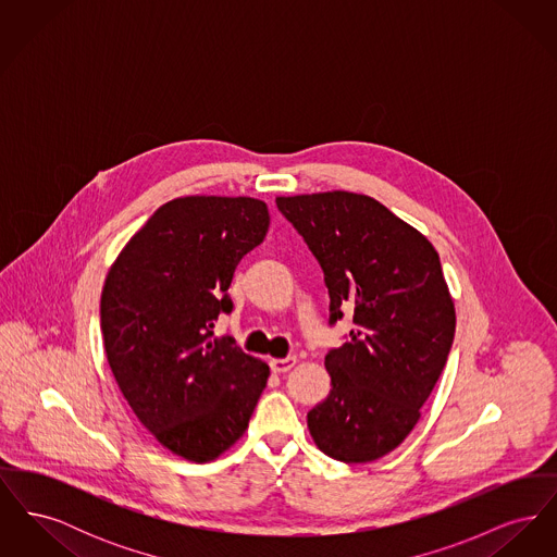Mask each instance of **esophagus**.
I'll return each mask as SVG.
<instances>
[{
  "label": "esophagus",
  "mask_w": 557,
  "mask_h": 557,
  "mask_svg": "<svg viewBox=\"0 0 557 557\" xmlns=\"http://www.w3.org/2000/svg\"><path fill=\"white\" fill-rule=\"evenodd\" d=\"M294 366H296V357L271 359V361H269V368H271V371H275V373H286V371L292 370Z\"/></svg>",
  "instance_id": "esophagus-1"
}]
</instances>
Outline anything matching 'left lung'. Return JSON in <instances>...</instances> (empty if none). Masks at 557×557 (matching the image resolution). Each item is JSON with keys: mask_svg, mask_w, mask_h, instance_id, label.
Returning a JSON list of instances; mask_svg holds the SVG:
<instances>
[{"mask_svg": "<svg viewBox=\"0 0 557 557\" xmlns=\"http://www.w3.org/2000/svg\"><path fill=\"white\" fill-rule=\"evenodd\" d=\"M323 269L330 323L355 330L325 355L332 391L307 425L319 449L368 463L397 449L420 420L455 336V305L434 246L366 194L275 198Z\"/></svg>", "mask_w": 557, "mask_h": 557, "instance_id": "1", "label": "left lung"}]
</instances>
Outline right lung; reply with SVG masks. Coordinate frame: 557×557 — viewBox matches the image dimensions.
Segmentation results:
<instances>
[{"instance_id": "obj_1", "label": "right lung", "mask_w": 557, "mask_h": 557, "mask_svg": "<svg viewBox=\"0 0 557 557\" xmlns=\"http://www.w3.org/2000/svg\"><path fill=\"white\" fill-rule=\"evenodd\" d=\"M269 211L248 196H184L162 205L108 271L100 325L108 366L137 420L162 447L205 463L246 432L269 366L234 338L242 257L265 239Z\"/></svg>"}]
</instances>
